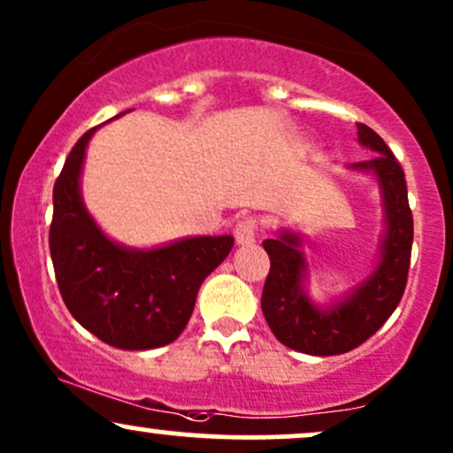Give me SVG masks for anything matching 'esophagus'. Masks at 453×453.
<instances>
[{
    "label": "esophagus",
    "mask_w": 453,
    "mask_h": 453,
    "mask_svg": "<svg viewBox=\"0 0 453 453\" xmlns=\"http://www.w3.org/2000/svg\"><path fill=\"white\" fill-rule=\"evenodd\" d=\"M234 236H236V242L238 244H253L257 238V219L256 217H244L236 223V227H234Z\"/></svg>",
    "instance_id": "34e87169"
}]
</instances>
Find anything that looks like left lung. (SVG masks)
Listing matches in <instances>:
<instances>
[{
	"label": "left lung",
	"instance_id": "left-lung-1",
	"mask_svg": "<svg viewBox=\"0 0 453 453\" xmlns=\"http://www.w3.org/2000/svg\"><path fill=\"white\" fill-rule=\"evenodd\" d=\"M357 140L377 155L351 164L349 170L371 174L377 180L386 227L372 273L347 294L327 304H317L306 292L309 262L303 251V236L279 230L277 238L264 241L270 257L262 292L264 317L285 347L309 356H336L371 339L394 313L407 285L413 215L404 173L383 138L364 123H357Z\"/></svg>",
	"mask_w": 453,
	"mask_h": 453
}]
</instances>
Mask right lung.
I'll list each match as a JSON object with an SVG mask.
<instances>
[{"instance_id":"1","label":"right lung","mask_w":453,"mask_h":453,"mask_svg":"<svg viewBox=\"0 0 453 453\" xmlns=\"http://www.w3.org/2000/svg\"><path fill=\"white\" fill-rule=\"evenodd\" d=\"M97 127L74 144L53 189L49 244L57 285L72 317L100 341L155 349L179 339L202 280L227 257L234 238L189 236L136 249L106 236L81 191L87 144Z\"/></svg>"}]
</instances>
